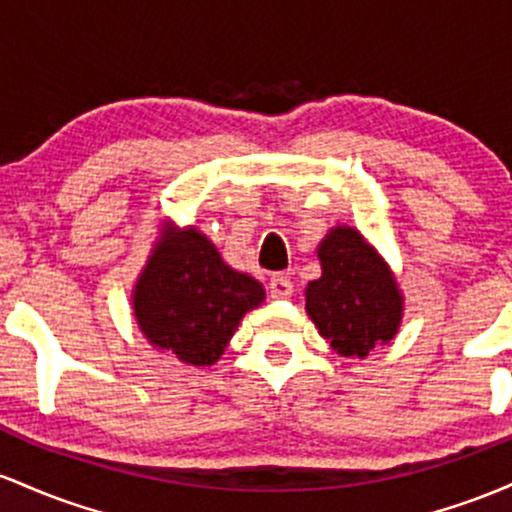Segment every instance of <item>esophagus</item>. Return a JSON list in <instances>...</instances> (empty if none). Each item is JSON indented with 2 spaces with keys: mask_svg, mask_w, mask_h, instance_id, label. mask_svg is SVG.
I'll use <instances>...</instances> for the list:
<instances>
[{
  "mask_svg": "<svg viewBox=\"0 0 512 512\" xmlns=\"http://www.w3.org/2000/svg\"><path fill=\"white\" fill-rule=\"evenodd\" d=\"M292 290H295V287H292L290 275L285 273H275L271 283H268V292H271L273 300H287V297L292 295Z\"/></svg>",
  "mask_w": 512,
  "mask_h": 512,
  "instance_id": "esophagus-1",
  "label": "esophagus"
}]
</instances>
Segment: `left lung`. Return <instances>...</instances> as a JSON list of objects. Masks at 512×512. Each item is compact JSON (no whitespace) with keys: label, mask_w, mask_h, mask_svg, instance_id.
Wrapping results in <instances>:
<instances>
[{"label":"left lung","mask_w":512,"mask_h":512,"mask_svg":"<svg viewBox=\"0 0 512 512\" xmlns=\"http://www.w3.org/2000/svg\"><path fill=\"white\" fill-rule=\"evenodd\" d=\"M321 278L307 285V314L346 358H365L401 321L396 280L355 229L336 227L319 246Z\"/></svg>","instance_id":"left-lung-1"}]
</instances>
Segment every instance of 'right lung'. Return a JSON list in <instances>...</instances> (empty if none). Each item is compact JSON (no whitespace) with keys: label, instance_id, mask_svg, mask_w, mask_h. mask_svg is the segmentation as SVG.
I'll list each match as a JSON object with an SVG mask.
<instances>
[{"label":"right lung","instance_id":"add662e5","mask_svg":"<svg viewBox=\"0 0 512 512\" xmlns=\"http://www.w3.org/2000/svg\"><path fill=\"white\" fill-rule=\"evenodd\" d=\"M263 285L222 261L195 229H169L137 280L135 319L149 343L183 363L212 365L241 317L263 302Z\"/></svg>","mask_w":512,"mask_h":512}]
</instances>
